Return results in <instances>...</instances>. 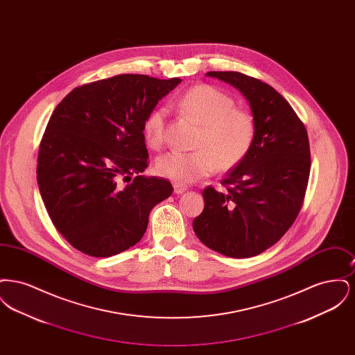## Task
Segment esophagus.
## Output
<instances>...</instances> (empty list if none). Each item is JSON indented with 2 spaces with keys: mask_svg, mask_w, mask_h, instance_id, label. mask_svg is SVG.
I'll return each instance as SVG.
<instances>
[{
  "mask_svg": "<svg viewBox=\"0 0 355 355\" xmlns=\"http://www.w3.org/2000/svg\"><path fill=\"white\" fill-rule=\"evenodd\" d=\"M173 190L175 194H184L187 189H186V186L181 185V184H174Z\"/></svg>",
  "mask_w": 355,
  "mask_h": 355,
  "instance_id": "1",
  "label": "esophagus"
}]
</instances>
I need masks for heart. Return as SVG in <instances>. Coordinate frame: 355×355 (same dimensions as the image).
Instances as JSON below:
<instances>
[{"instance_id": "obj_1", "label": "heart", "mask_w": 355, "mask_h": 355, "mask_svg": "<svg viewBox=\"0 0 355 355\" xmlns=\"http://www.w3.org/2000/svg\"><path fill=\"white\" fill-rule=\"evenodd\" d=\"M180 107L190 119L202 125L196 152H169L155 161L158 175L177 184H190L214 170L238 166L250 152L255 137V119L236 107L232 96L210 85L190 87L180 100ZM168 110L157 107L144 122V137L152 148L165 139Z\"/></svg>"}]
</instances>
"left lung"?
<instances>
[{
  "label": "left lung",
  "mask_w": 355,
  "mask_h": 355,
  "mask_svg": "<svg viewBox=\"0 0 355 355\" xmlns=\"http://www.w3.org/2000/svg\"><path fill=\"white\" fill-rule=\"evenodd\" d=\"M238 89L255 119L253 146L222 185L202 191L203 211L193 220L200 241L232 258L265 252L297 218L310 174L309 138L302 121L270 85L238 71H209Z\"/></svg>",
  "instance_id": "8db88e82"
}]
</instances>
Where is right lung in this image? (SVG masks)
Masks as SVG:
<instances>
[{
    "mask_svg": "<svg viewBox=\"0 0 355 355\" xmlns=\"http://www.w3.org/2000/svg\"><path fill=\"white\" fill-rule=\"evenodd\" d=\"M181 81L119 74L73 89L54 109L37 181L51 222L77 250L101 258L128 250L170 197L168 180L141 175L149 158L142 129Z\"/></svg>",
    "mask_w": 355,
    "mask_h": 355,
    "instance_id": "add662e5",
    "label": "right lung"
}]
</instances>
